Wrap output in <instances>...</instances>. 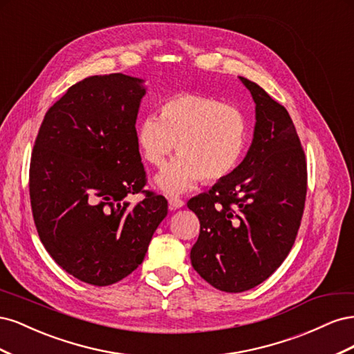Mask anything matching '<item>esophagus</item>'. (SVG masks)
I'll return each mask as SVG.
<instances>
[{
    "label": "esophagus",
    "mask_w": 354,
    "mask_h": 354,
    "mask_svg": "<svg viewBox=\"0 0 354 354\" xmlns=\"http://www.w3.org/2000/svg\"><path fill=\"white\" fill-rule=\"evenodd\" d=\"M168 207L171 211H176L181 207H185V201H181L177 196H171V198H168Z\"/></svg>",
    "instance_id": "esophagus-1"
}]
</instances>
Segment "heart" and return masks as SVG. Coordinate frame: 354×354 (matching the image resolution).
Instances as JSON below:
<instances>
[{
    "label": "heart",
    "mask_w": 354,
    "mask_h": 354,
    "mask_svg": "<svg viewBox=\"0 0 354 354\" xmlns=\"http://www.w3.org/2000/svg\"><path fill=\"white\" fill-rule=\"evenodd\" d=\"M248 120L238 106L209 95L185 93L160 104V116L146 113L136 138L149 164L164 165L177 147V158L155 177L167 194L194 189L203 178L229 177L245 153Z\"/></svg>",
    "instance_id": "1"
}]
</instances>
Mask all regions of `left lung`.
I'll return each mask as SVG.
<instances>
[{
    "label": "left lung",
    "mask_w": 354,
    "mask_h": 354,
    "mask_svg": "<svg viewBox=\"0 0 354 354\" xmlns=\"http://www.w3.org/2000/svg\"><path fill=\"white\" fill-rule=\"evenodd\" d=\"M255 103L252 143L233 173L187 202L201 223L194 269L224 292L260 285L291 251L307 194V165L294 122L260 85L239 77Z\"/></svg>",
    "instance_id": "obj_1"
}]
</instances>
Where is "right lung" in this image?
Wrapping results in <instances>:
<instances>
[{
	"label": "right lung",
	"instance_id": "add662e5",
	"mask_svg": "<svg viewBox=\"0 0 354 354\" xmlns=\"http://www.w3.org/2000/svg\"><path fill=\"white\" fill-rule=\"evenodd\" d=\"M143 80L94 75L44 116L29 168V195L42 245L63 270L106 286L142 264L168 203L147 192L136 121Z\"/></svg>",
	"mask_w": 354,
	"mask_h": 354
}]
</instances>
